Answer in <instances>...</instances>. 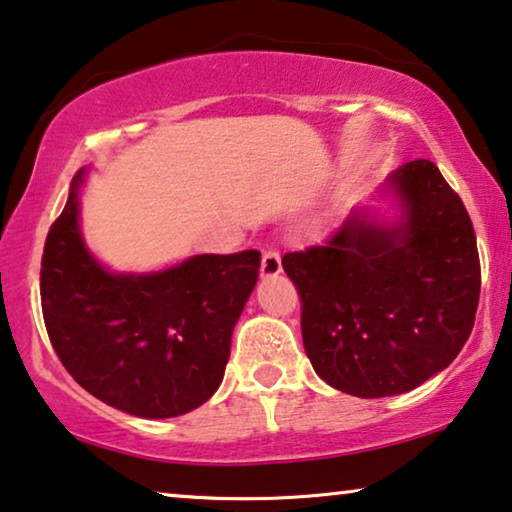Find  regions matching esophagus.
<instances>
[{"mask_svg":"<svg viewBox=\"0 0 512 512\" xmlns=\"http://www.w3.org/2000/svg\"><path fill=\"white\" fill-rule=\"evenodd\" d=\"M280 271H282L280 255L276 253V250H266L264 257H262V276L264 278H276Z\"/></svg>","mask_w":512,"mask_h":512,"instance_id":"1","label":"esophagus"}]
</instances>
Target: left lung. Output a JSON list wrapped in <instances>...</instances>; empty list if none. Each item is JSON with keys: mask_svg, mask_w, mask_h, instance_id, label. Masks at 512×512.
I'll return each instance as SVG.
<instances>
[{"mask_svg": "<svg viewBox=\"0 0 512 512\" xmlns=\"http://www.w3.org/2000/svg\"><path fill=\"white\" fill-rule=\"evenodd\" d=\"M312 368L356 398L414 391L446 370L474 329L476 234L439 167L418 158L356 204L326 246L287 253Z\"/></svg>", "mask_w": 512, "mask_h": 512, "instance_id": "left-lung-1", "label": "left lung"}]
</instances>
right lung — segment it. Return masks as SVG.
Masks as SVG:
<instances>
[{
  "instance_id": "add662e5",
  "label": "right lung",
  "mask_w": 512,
  "mask_h": 512,
  "mask_svg": "<svg viewBox=\"0 0 512 512\" xmlns=\"http://www.w3.org/2000/svg\"><path fill=\"white\" fill-rule=\"evenodd\" d=\"M89 167L71 181L41 262L45 329L78 384L140 418L188 414L218 391L259 253L195 255L158 271H112L80 227Z\"/></svg>"
}]
</instances>
